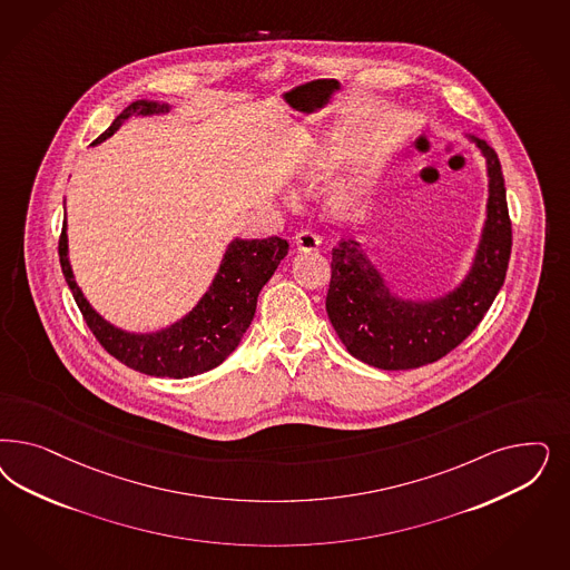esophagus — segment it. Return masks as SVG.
<instances>
[{
	"label": "esophagus",
	"mask_w": 570,
	"mask_h": 570,
	"mask_svg": "<svg viewBox=\"0 0 570 570\" xmlns=\"http://www.w3.org/2000/svg\"><path fill=\"white\" fill-rule=\"evenodd\" d=\"M294 245L297 252H316L321 245V237L313 230H299L294 237Z\"/></svg>",
	"instance_id": "obj_1"
}]
</instances>
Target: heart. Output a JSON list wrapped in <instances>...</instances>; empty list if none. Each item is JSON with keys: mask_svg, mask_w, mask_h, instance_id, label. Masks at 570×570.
I'll list each match as a JSON object with an SVG mask.
<instances>
[{"mask_svg": "<svg viewBox=\"0 0 570 570\" xmlns=\"http://www.w3.org/2000/svg\"><path fill=\"white\" fill-rule=\"evenodd\" d=\"M340 155H342V148L333 145L330 140L316 142L306 153V157L302 159V176L308 178V180L325 178L330 174L331 167L335 166V161L340 159ZM371 186H373V171L371 169L361 167V169L352 171L344 180H340L333 186V193H331L333 207L342 214L352 212L354 207H358L361 203L367 199Z\"/></svg>", "mask_w": 570, "mask_h": 570, "instance_id": "1", "label": "heart"}]
</instances>
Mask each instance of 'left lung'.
Returning a JSON list of instances; mask_svg holds the SVG:
<instances>
[{
	"label": "left lung",
	"mask_w": 570,
	"mask_h": 570,
	"mask_svg": "<svg viewBox=\"0 0 570 570\" xmlns=\"http://www.w3.org/2000/svg\"><path fill=\"white\" fill-rule=\"evenodd\" d=\"M487 161V218L468 273L455 287L434 297H406L358 239L342 240L331 254L327 314L350 354L371 367L417 368L458 348L491 308L512 252V222L497 153L468 138Z\"/></svg>",
	"instance_id": "1"
}]
</instances>
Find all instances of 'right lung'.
Here are the masks:
<instances>
[{
	"instance_id": "1",
	"label": "right lung",
	"mask_w": 570,
	"mask_h": 570,
	"mask_svg": "<svg viewBox=\"0 0 570 570\" xmlns=\"http://www.w3.org/2000/svg\"><path fill=\"white\" fill-rule=\"evenodd\" d=\"M169 109L171 107L167 102L159 100H134L115 117V121L92 145L105 142L131 115H166ZM287 252L289 243L281 237H235L228 243L218 273L214 275L207 292L183 318L157 331H126L96 313L77 285L69 259L67 220L62 224V235L58 243L62 275L96 340L110 356L129 368L171 380L193 377L218 367L228 354L235 352L243 340V333L254 321L259 289L275 275Z\"/></svg>"
}]
</instances>
